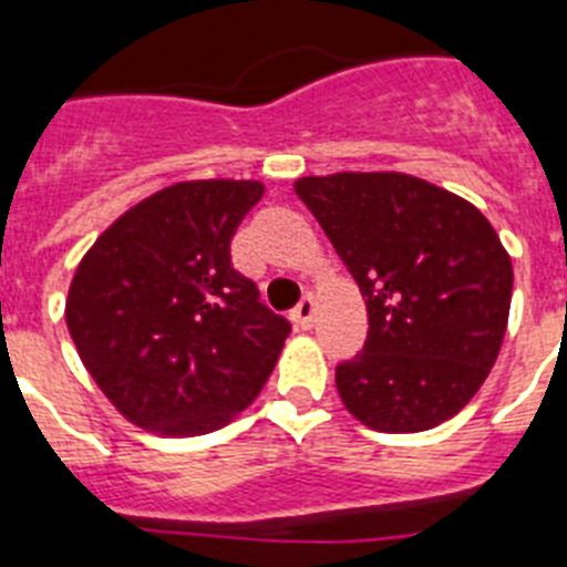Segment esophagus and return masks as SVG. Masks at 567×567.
<instances>
[{
	"label": "esophagus",
	"mask_w": 567,
	"mask_h": 567,
	"mask_svg": "<svg viewBox=\"0 0 567 567\" xmlns=\"http://www.w3.org/2000/svg\"><path fill=\"white\" fill-rule=\"evenodd\" d=\"M315 311H318V309H315V300H311V297H302L300 306L291 311V320L300 329H309L311 323H315Z\"/></svg>",
	"instance_id": "1"
}]
</instances>
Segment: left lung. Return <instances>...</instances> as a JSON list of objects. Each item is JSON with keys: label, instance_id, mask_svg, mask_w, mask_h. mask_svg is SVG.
<instances>
[{"label": "left lung", "instance_id": "left-lung-1", "mask_svg": "<svg viewBox=\"0 0 567 567\" xmlns=\"http://www.w3.org/2000/svg\"><path fill=\"white\" fill-rule=\"evenodd\" d=\"M359 282L362 353L336 368L353 417L423 432L480 391L501 353L512 258L462 196L405 173H336L293 185Z\"/></svg>", "mask_w": 567, "mask_h": 567}]
</instances>
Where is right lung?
<instances>
[{
    "label": "right lung",
    "instance_id": "obj_1",
    "mask_svg": "<svg viewBox=\"0 0 567 567\" xmlns=\"http://www.w3.org/2000/svg\"><path fill=\"white\" fill-rule=\"evenodd\" d=\"M261 182H179L102 231L75 267L66 329L120 414L158 435H205L244 412L291 323L231 267Z\"/></svg>",
    "mask_w": 567,
    "mask_h": 567
}]
</instances>
